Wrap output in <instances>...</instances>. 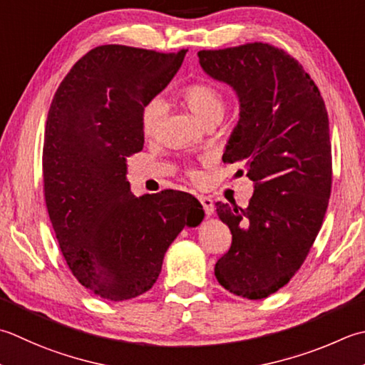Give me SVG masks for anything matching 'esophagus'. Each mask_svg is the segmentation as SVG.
I'll use <instances>...</instances> for the list:
<instances>
[{
  "mask_svg": "<svg viewBox=\"0 0 365 365\" xmlns=\"http://www.w3.org/2000/svg\"><path fill=\"white\" fill-rule=\"evenodd\" d=\"M197 199H199V202H201L202 207H204L205 215L210 217L212 213H213V209H215V204H213V199H212L210 196H199Z\"/></svg>",
  "mask_w": 365,
  "mask_h": 365,
  "instance_id": "1",
  "label": "esophagus"
}]
</instances>
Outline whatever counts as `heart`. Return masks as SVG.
I'll use <instances>...</instances> for the list:
<instances>
[{
	"instance_id": "1",
	"label": "heart",
	"mask_w": 365,
	"mask_h": 365,
	"mask_svg": "<svg viewBox=\"0 0 365 365\" xmlns=\"http://www.w3.org/2000/svg\"><path fill=\"white\" fill-rule=\"evenodd\" d=\"M180 96L190 109L201 118L205 125H215L223 118L226 112L225 90L210 81H196L188 83L180 91ZM164 115H166V103L161 98H152L142 107L140 123L145 138L152 139L160 133ZM190 175L197 178L196 170L190 169Z\"/></svg>"
}]
</instances>
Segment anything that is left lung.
<instances>
[{
    "label": "left lung",
    "mask_w": 365,
    "mask_h": 365,
    "mask_svg": "<svg viewBox=\"0 0 365 365\" xmlns=\"http://www.w3.org/2000/svg\"><path fill=\"white\" fill-rule=\"evenodd\" d=\"M207 74L230 83L240 120L223 153L255 182L245 209L217 202L232 242L215 264L235 296L264 299L304 264L323 225L332 187L329 117L312 77L287 50L266 42L197 52Z\"/></svg>",
    "instance_id": "obj_1"
}]
</instances>
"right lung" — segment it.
Returning <instances> with one entry per match:
<instances>
[{
    "label": "right lung",
    "mask_w": 365,
    "mask_h": 365,
    "mask_svg": "<svg viewBox=\"0 0 365 365\" xmlns=\"http://www.w3.org/2000/svg\"><path fill=\"white\" fill-rule=\"evenodd\" d=\"M185 53L95 47L50 104L42 148L47 212L71 272L106 301L152 288L178 232L204 218L190 192L135 197L125 177L128 156L144 148L142 107L173 81Z\"/></svg>",
    "instance_id": "right-lung-1"
}]
</instances>
